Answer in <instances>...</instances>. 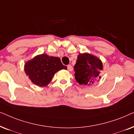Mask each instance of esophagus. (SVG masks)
I'll list each match as a JSON object with an SVG mask.
<instances>
[{"mask_svg": "<svg viewBox=\"0 0 134 134\" xmlns=\"http://www.w3.org/2000/svg\"><path fill=\"white\" fill-rule=\"evenodd\" d=\"M67 70H68L69 71H70V72H71V71L73 70V67L71 65H67Z\"/></svg>", "mask_w": 134, "mask_h": 134, "instance_id": "1", "label": "esophagus"}]
</instances>
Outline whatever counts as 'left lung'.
I'll return each instance as SVG.
<instances>
[{
    "label": "left lung",
    "instance_id": "1",
    "mask_svg": "<svg viewBox=\"0 0 134 134\" xmlns=\"http://www.w3.org/2000/svg\"><path fill=\"white\" fill-rule=\"evenodd\" d=\"M74 66L75 78L80 85L91 86L99 81L103 70L102 62L99 58L88 53H80Z\"/></svg>",
    "mask_w": 134,
    "mask_h": 134
}]
</instances>
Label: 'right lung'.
Listing matches in <instances>:
<instances>
[{
	"label": "right lung",
	"instance_id": "right-lung-1",
	"mask_svg": "<svg viewBox=\"0 0 134 134\" xmlns=\"http://www.w3.org/2000/svg\"><path fill=\"white\" fill-rule=\"evenodd\" d=\"M58 57L46 54L37 55L24 65V72L32 83L40 87L47 86L54 74L62 69H67Z\"/></svg>",
	"mask_w": 134,
	"mask_h": 134
}]
</instances>
